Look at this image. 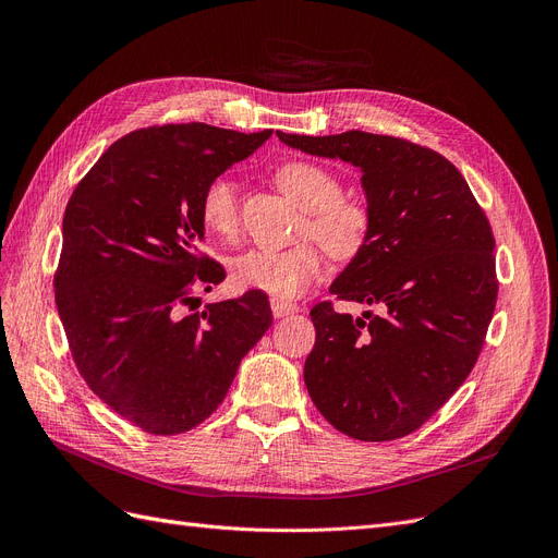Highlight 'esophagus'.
<instances>
[{
  "label": "esophagus",
  "instance_id": "34e87169",
  "mask_svg": "<svg viewBox=\"0 0 558 558\" xmlns=\"http://www.w3.org/2000/svg\"><path fill=\"white\" fill-rule=\"evenodd\" d=\"M271 312L276 318H282L287 314H294L299 312V305L294 303H287V301H280V299H271Z\"/></svg>",
  "mask_w": 558,
  "mask_h": 558
}]
</instances>
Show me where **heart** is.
<instances>
[{
	"label": "heart",
	"instance_id": "obj_1",
	"mask_svg": "<svg viewBox=\"0 0 558 558\" xmlns=\"http://www.w3.org/2000/svg\"><path fill=\"white\" fill-rule=\"evenodd\" d=\"M276 185L294 201L305 219L301 238H314L332 259L357 257L371 238V208L355 196L341 194V181L324 167L310 160H289L276 169ZM203 226L219 238H232L240 230L238 185L228 175H217L201 196ZM324 255L312 242H301L284 251L251 248L232 259V280L242 289L264 291L274 299L289 301L320 276Z\"/></svg>",
	"mask_w": 558,
	"mask_h": 558
}]
</instances>
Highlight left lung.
I'll use <instances>...</instances> for the list:
<instances>
[{"instance_id":"left-lung-1","label":"left lung","mask_w":558,"mask_h":558,"mask_svg":"<svg viewBox=\"0 0 558 558\" xmlns=\"http://www.w3.org/2000/svg\"><path fill=\"white\" fill-rule=\"evenodd\" d=\"M278 137L362 169L366 248L330 284L362 316L312 307L305 387L324 418L360 441L416 432L471 375L495 312V240L459 169L402 137L345 131Z\"/></svg>"}]
</instances>
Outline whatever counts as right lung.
Here are the masks:
<instances>
[{
  "mask_svg": "<svg viewBox=\"0 0 558 558\" xmlns=\"http://www.w3.org/2000/svg\"><path fill=\"white\" fill-rule=\"evenodd\" d=\"M271 129L165 124L117 140L72 192L53 276L56 307L81 377L112 412L183 434L226 398L242 357L271 326L267 294L181 314L226 274L201 255V196Z\"/></svg>",
  "mask_w": 558,
  "mask_h": 558,
  "instance_id": "right-lung-1",
  "label": "right lung"
}]
</instances>
